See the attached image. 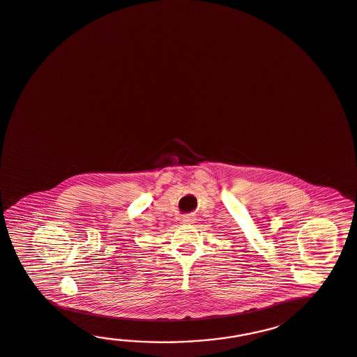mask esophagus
<instances>
[{
  "instance_id": "1",
  "label": "esophagus",
  "mask_w": 357,
  "mask_h": 357,
  "mask_svg": "<svg viewBox=\"0 0 357 357\" xmlns=\"http://www.w3.org/2000/svg\"><path fill=\"white\" fill-rule=\"evenodd\" d=\"M195 221V218L192 215H183L181 222L185 225L192 224Z\"/></svg>"
}]
</instances>
